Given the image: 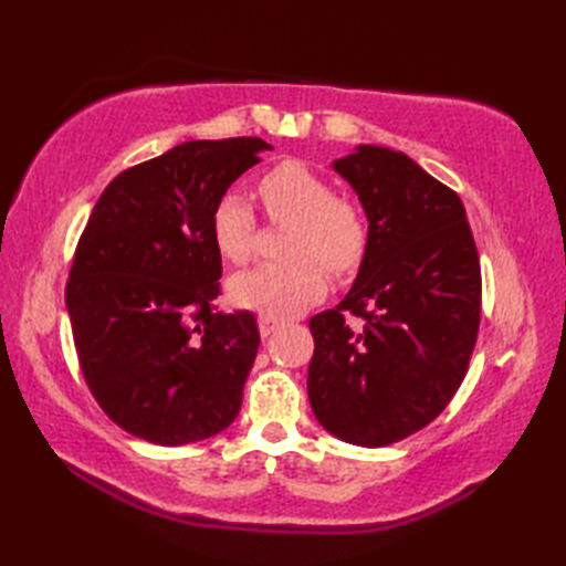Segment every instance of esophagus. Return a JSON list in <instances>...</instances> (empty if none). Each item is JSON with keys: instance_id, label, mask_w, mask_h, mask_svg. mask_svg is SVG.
<instances>
[{"instance_id": "1", "label": "esophagus", "mask_w": 566, "mask_h": 566, "mask_svg": "<svg viewBox=\"0 0 566 566\" xmlns=\"http://www.w3.org/2000/svg\"><path fill=\"white\" fill-rule=\"evenodd\" d=\"M258 328H260L262 338H268V335H272L276 328H280V321L270 318V316H260V318H258Z\"/></svg>"}]
</instances>
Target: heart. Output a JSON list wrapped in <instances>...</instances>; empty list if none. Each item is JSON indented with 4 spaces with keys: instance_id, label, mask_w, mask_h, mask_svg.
<instances>
[{
    "instance_id": "b5f03b06",
    "label": "heart",
    "mask_w": 566,
    "mask_h": 566,
    "mask_svg": "<svg viewBox=\"0 0 566 566\" xmlns=\"http://www.w3.org/2000/svg\"><path fill=\"white\" fill-rule=\"evenodd\" d=\"M264 211L276 223H294L284 252L292 260L260 264L231 282L233 302L270 318H290L326 294V272L345 274L365 258L367 216L350 197L335 195L326 177L302 160H282L258 182ZM213 243L226 260L243 264L255 252V213L228 191L211 213Z\"/></svg>"
}]
</instances>
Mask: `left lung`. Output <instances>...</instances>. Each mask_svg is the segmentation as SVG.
<instances>
[{
    "label": "left lung",
    "mask_w": 566,
    "mask_h": 566,
    "mask_svg": "<svg viewBox=\"0 0 566 566\" xmlns=\"http://www.w3.org/2000/svg\"><path fill=\"white\" fill-rule=\"evenodd\" d=\"M369 219L357 280L308 321V401L345 442L384 448L432 423L460 389L482 321V264L460 197L403 153L335 160Z\"/></svg>",
    "instance_id": "left-lung-1"
}]
</instances>
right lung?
Listing matches in <instances>:
<instances>
[{"label": "right lung", "instance_id": "add662e5", "mask_svg": "<svg viewBox=\"0 0 566 566\" xmlns=\"http://www.w3.org/2000/svg\"><path fill=\"white\" fill-rule=\"evenodd\" d=\"M262 138L189 140L104 189L72 258L65 304L80 369L118 428L155 444L207 440L233 423L260 331L219 314L211 213Z\"/></svg>", "mask_w": 566, "mask_h": 566}]
</instances>
